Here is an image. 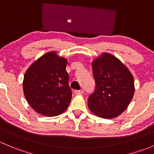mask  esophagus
Masks as SVG:
<instances>
[{"label": "esophagus", "instance_id": "1", "mask_svg": "<svg viewBox=\"0 0 154 154\" xmlns=\"http://www.w3.org/2000/svg\"><path fill=\"white\" fill-rule=\"evenodd\" d=\"M75 93H76V94H83L84 90H75Z\"/></svg>", "mask_w": 154, "mask_h": 154}]
</instances>
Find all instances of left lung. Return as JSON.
I'll use <instances>...</instances> for the list:
<instances>
[{
	"label": "left lung",
	"instance_id": "8db88e82",
	"mask_svg": "<svg viewBox=\"0 0 154 154\" xmlns=\"http://www.w3.org/2000/svg\"><path fill=\"white\" fill-rule=\"evenodd\" d=\"M96 89L88 98L95 115L111 119L122 113L134 94V79L125 64L110 53H103L92 64Z\"/></svg>",
	"mask_w": 154,
	"mask_h": 154
}]
</instances>
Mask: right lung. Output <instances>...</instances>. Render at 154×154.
Segmentation results:
<instances>
[{
	"instance_id": "add662e5",
	"label": "right lung",
	"mask_w": 154,
	"mask_h": 154,
	"mask_svg": "<svg viewBox=\"0 0 154 154\" xmlns=\"http://www.w3.org/2000/svg\"><path fill=\"white\" fill-rule=\"evenodd\" d=\"M67 60L50 52L36 60L26 71L23 89L32 108L45 116H55L64 112L72 99Z\"/></svg>"
}]
</instances>
